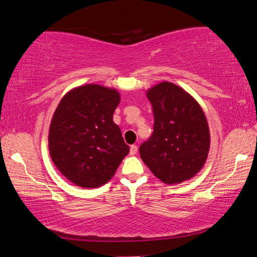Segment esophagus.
I'll return each mask as SVG.
<instances>
[{
  "label": "esophagus",
  "instance_id": "34e87169",
  "mask_svg": "<svg viewBox=\"0 0 257 257\" xmlns=\"http://www.w3.org/2000/svg\"><path fill=\"white\" fill-rule=\"evenodd\" d=\"M137 151H138V147L136 146V145H132V146H130L129 154H130V155H136Z\"/></svg>",
  "mask_w": 257,
  "mask_h": 257
}]
</instances>
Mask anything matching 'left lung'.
I'll use <instances>...</instances> for the list:
<instances>
[{"instance_id": "8db88e82", "label": "left lung", "mask_w": 257, "mask_h": 257, "mask_svg": "<svg viewBox=\"0 0 257 257\" xmlns=\"http://www.w3.org/2000/svg\"><path fill=\"white\" fill-rule=\"evenodd\" d=\"M154 132L139 153L152 173L165 184L188 181L199 173L210 148L206 115L194 97L171 82L147 90Z\"/></svg>"}]
</instances>
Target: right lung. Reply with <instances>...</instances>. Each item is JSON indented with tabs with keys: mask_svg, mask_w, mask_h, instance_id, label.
I'll use <instances>...</instances> for the list:
<instances>
[{
	"mask_svg": "<svg viewBox=\"0 0 257 257\" xmlns=\"http://www.w3.org/2000/svg\"><path fill=\"white\" fill-rule=\"evenodd\" d=\"M120 102L115 88L85 84L68 91L51 119L48 147L58 171L85 189L99 188L114 175L128 155L113 112Z\"/></svg>",
	"mask_w": 257,
	"mask_h": 257,
	"instance_id": "right-lung-1",
	"label": "right lung"
}]
</instances>
